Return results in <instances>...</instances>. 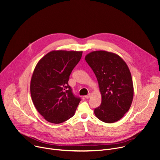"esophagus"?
<instances>
[{
	"instance_id": "1",
	"label": "esophagus",
	"mask_w": 160,
	"mask_h": 160,
	"mask_svg": "<svg viewBox=\"0 0 160 160\" xmlns=\"http://www.w3.org/2000/svg\"><path fill=\"white\" fill-rule=\"evenodd\" d=\"M90 96H91V94H88V95H87V96H85V99H88V98L90 97Z\"/></svg>"
}]
</instances>
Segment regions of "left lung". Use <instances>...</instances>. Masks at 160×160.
I'll return each mask as SVG.
<instances>
[{"label":"left lung","mask_w":160,"mask_h":160,"mask_svg":"<svg viewBox=\"0 0 160 160\" xmlns=\"http://www.w3.org/2000/svg\"><path fill=\"white\" fill-rule=\"evenodd\" d=\"M85 59L97 78L102 96L95 115L108 123L118 121L133 100V82L128 66L118 55L105 51L92 52Z\"/></svg>","instance_id":"obj_1"}]
</instances>
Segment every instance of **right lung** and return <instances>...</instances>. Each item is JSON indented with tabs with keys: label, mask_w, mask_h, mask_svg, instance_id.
Returning a JSON list of instances; mask_svg holds the SVG:
<instances>
[{
	"label": "right lung",
	"mask_w": 160,
	"mask_h": 160,
	"mask_svg": "<svg viewBox=\"0 0 160 160\" xmlns=\"http://www.w3.org/2000/svg\"><path fill=\"white\" fill-rule=\"evenodd\" d=\"M82 51H53L37 63L30 83L35 107L48 122L59 124L72 118L81 99L68 85L70 75Z\"/></svg>",
	"instance_id": "add662e5"
}]
</instances>
